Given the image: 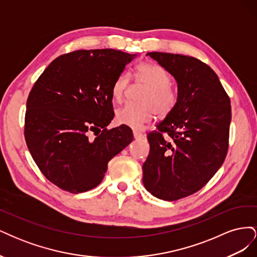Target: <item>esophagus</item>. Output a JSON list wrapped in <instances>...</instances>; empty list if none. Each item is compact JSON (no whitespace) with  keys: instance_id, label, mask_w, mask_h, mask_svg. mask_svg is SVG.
I'll return each mask as SVG.
<instances>
[{"instance_id":"34e87169","label":"esophagus","mask_w":257,"mask_h":257,"mask_svg":"<svg viewBox=\"0 0 257 257\" xmlns=\"http://www.w3.org/2000/svg\"><path fill=\"white\" fill-rule=\"evenodd\" d=\"M133 135H134V138H135V139H142V138H144V134H142L141 132L134 131V132H133Z\"/></svg>"}]
</instances>
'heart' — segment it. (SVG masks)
Segmentation results:
<instances>
[{
	"label": "heart",
	"instance_id": "heart-1",
	"mask_svg": "<svg viewBox=\"0 0 257 257\" xmlns=\"http://www.w3.org/2000/svg\"><path fill=\"white\" fill-rule=\"evenodd\" d=\"M137 81L144 83L148 90L144 93L141 103L126 104L115 111V121L122 125L138 130L150 122L154 112L159 116H166L177 105V91L169 84V75L162 66L152 62H143L136 68ZM127 77L121 74L116 77L111 95L114 102L120 103L127 88Z\"/></svg>",
	"mask_w": 257,
	"mask_h": 257
}]
</instances>
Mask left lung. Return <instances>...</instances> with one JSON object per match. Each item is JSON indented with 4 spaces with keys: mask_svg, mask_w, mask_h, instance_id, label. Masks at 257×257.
Masks as SVG:
<instances>
[{
    "mask_svg": "<svg viewBox=\"0 0 257 257\" xmlns=\"http://www.w3.org/2000/svg\"><path fill=\"white\" fill-rule=\"evenodd\" d=\"M147 56L174 77L178 100L158 131L148 134L150 152L143 183L153 196L177 200L199 191L222 166L228 149L230 100L204 62L165 52Z\"/></svg>",
    "mask_w": 257,
    "mask_h": 257,
    "instance_id": "1",
    "label": "left lung"
}]
</instances>
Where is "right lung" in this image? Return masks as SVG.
<instances>
[{"label": "right lung", "mask_w": 257, "mask_h": 257, "mask_svg": "<svg viewBox=\"0 0 257 257\" xmlns=\"http://www.w3.org/2000/svg\"><path fill=\"white\" fill-rule=\"evenodd\" d=\"M137 57L114 49L62 54L31 90L25 137L44 176L74 194L94 189L108 162L133 141L128 126H106L113 119L111 88ZM94 133L97 137L91 139Z\"/></svg>", "instance_id": "obj_1"}]
</instances>
